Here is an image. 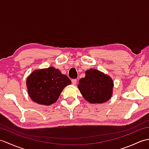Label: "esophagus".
<instances>
[{
    "label": "esophagus",
    "instance_id": "obj_1",
    "mask_svg": "<svg viewBox=\"0 0 149 149\" xmlns=\"http://www.w3.org/2000/svg\"><path fill=\"white\" fill-rule=\"evenodd\" d=\"M72 83L74 85H75L76 83H77V80H76V79H72Z\"/></svg>",
    "mask_w": 149,
    "mask_h": 149
}]
</instances>
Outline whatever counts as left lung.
Masks as SVG:
<instances>
[{
	"mask_svg": "<svg viewBox=\"0 0 149 149\" xmlns=\"http://www.w3.org/2000/svg\"><path fill=\"white\" fill-rule=\"evenodd\" d=\"M84 78L79 80L78 88L86 101L102 103L112 97L113 82L112 78L96 69L86 71Z\"/></svg>",
	"mask_w": 149,
	"mask_h": 149,
	"instance_id": "left-lung-1",
	"label": "left lung"
}]
</instances>
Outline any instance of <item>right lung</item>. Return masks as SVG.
Segmentation results:
<instances>
[{"instance_id":"1","label":"right lung","mask_w":149,"mask_h":149,"mask_svg":"<svg viewBox=\"0 0 149 149\" xmlns=\"http://www.w3.org/2000/svg\"><path fill=\"white\" fill-rule=\"evenodd\" d=\"M26 83L30 98L44 105L56 102L63 89L72 84L67 75L53 67L33 71L27 77Z\"/></svg>"}]
</instances>
